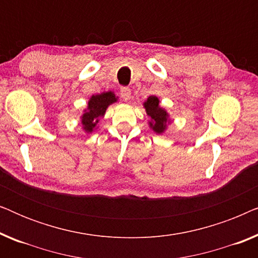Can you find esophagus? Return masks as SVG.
Masks as SVG:
<instances>
[{"label": "esophagus", "instance_id": "1", "mask_svg": "<svg viewBox=\"0 0 258 258\" xmlns=\"http://www.w3.org/2000/svg\"><path fill=\"white\" fill-rule=\"evenodd\" d=\"M121 97L124 102H128L132 97V90L128 87H122L121 88Z\"/></svg>", "mask_w": 258, "mask_h": 258}]
</instances>
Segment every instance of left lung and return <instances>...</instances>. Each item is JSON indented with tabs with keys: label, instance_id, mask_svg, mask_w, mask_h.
I'll return each instance as SVG.
<instances>
[{
	"label": "left lung",
	"instance_id": "1",
	"mask_svg": "<svg viewBox=\"0 0 258 258\" xmlns=\"http://www.w3.org/2000/svg\"><path fill=\"white\" fill-rule=\"evenodd\" d=\"M147 115L151 118L149 126L156 134H163L167 129V124L170 122L168 112L160 107V100L156 96H149L143 103Z\"/></svg>",
	"mask_w": 258,
	"mask_h": 258
}]
</instances>
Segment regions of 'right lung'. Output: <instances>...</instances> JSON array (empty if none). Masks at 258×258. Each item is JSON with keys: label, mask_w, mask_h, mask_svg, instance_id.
<instances>
[{"label": "right lung", "mask_w": 258, "mask_h": 258, "mask_svg": "<svg viewBox=\"0 0 258 258\" xmlns=\"http://www.w3.org/2000/svg\"><path fill=\"white\" fill-rule=\"evenodd\" d=\"M117 102V97L112 91H107L98 95H93L88 102V107L84 114L81 116L83 130L86 133H93L96 129L97 123L103 117L109 105Z\"/></svg>", "instance_id": "obj_1"}]
</instances>
